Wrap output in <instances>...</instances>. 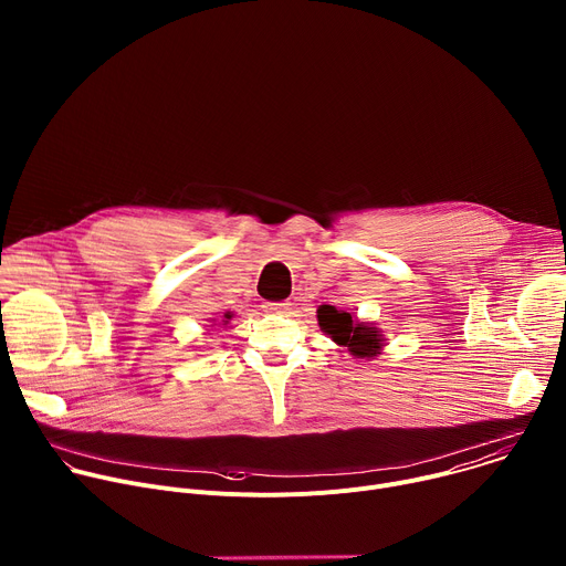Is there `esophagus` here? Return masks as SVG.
Returning a JSON list of instances; mask_svg holds the SVG:
<instances>
[{
  "instance_id": "esophagus-1",
  "label": "esophagus",
  "mask_w": 566,
  "mask_h": 566,
  "mask_svg": "<svg viewBox=\"0 0 566 566\" xmlns=\"http://www.w3.org/2000/svg\"><path fill=\"white\" fill-rule=\"evenodd\" d=\"M264 306H266L269 311H286L291 304H289L286 300H282V302H264Z\"/></svg>"
}]
</instances>
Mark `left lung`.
Returning <instances> with one entry per match:
<instances>
[{"label":"left lung","mask_w":566,"mask_h":566,"mask_svg":"<svg viewBox=\"0 0 566 566\" xmlns=\"http://www.w3.org/2000/svg\"><path fill=\"white\" fill-rule=\"evenodd\" d=\"M317 325L336 345L347 347L356 358H374L382 352V334L369 322H360L343 308L322 304L317 308Z\"/></svg>","instance_id":"1"}]
</instances>
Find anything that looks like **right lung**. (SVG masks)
<instances>
[{"instance_id":"obj_1","label":"right lung","mask_w":566,"mask_h":566,"mask_svg":"<svg viewBox=\"0 0 566 566\" xmlns=\"http://www.w3.org/2000/svg\"><path fill=\"white\" fill-rule=\"evenodd\" d=\"M230 317H232V313H230V311H228V313H223V319H221L223 325H228V319H230Z\"/></svg>"}]
</instances>
